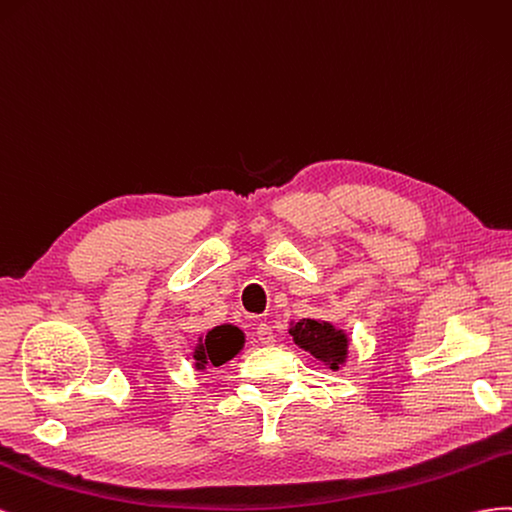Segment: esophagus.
I'll return each instance as SVG.
<instances>
[{
  "instance_id": "esophagus-1",
  "label": "esophagus",
  "mask_w": 512,
  "mask_h": 512,
  "mask_svg": "<svg viewBox=\"0 0 512 512\" xmlns=\"http://www.w3.org/2000/svg\"><path fill=\"white\" fill-rule=\"evenodd\" d=\"M257 339L264 345L274 343V332H272L270 324H266V321H259V324H257Z\"/></svg>"
}]
</instances>
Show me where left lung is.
<instances>
[{
  "label": "left lung",
  "instance_id": "1",
  "mask_svg": "<svg viewBox=\"0 0 512 512\" xmlns=\"http://www.w3.org/2000/svg\"><path fill=\"white\" fill-rule=\"evenodd\" d=\"M289 334L300 349L324 362L330 371H339L341 364L347 360V334L334 328L330 321L300 319L296 324H291Z\"/></svg>",
  "mask_w": 512,
  "mask_h": 512
}]
</instances>
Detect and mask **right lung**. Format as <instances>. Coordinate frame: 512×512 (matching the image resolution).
<instances>
[{"label":"right lung","mask_w":512,"mask_h":512,"mask_svg":"<svg viewBox=\"0 0 512 512\" xmlns=\"http://www.w3.org/2000/svg\"><path fill=\"white\" fill-rule=\"evenodd\" d=\"M244 347V332L238 326L223 324L208 330L206 337H199L193 352L195 367L203 371L206 367H221L240 354Z\"/></svg>","instance_id":"obj_1"}]
</instances>
